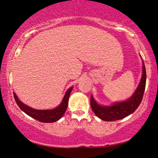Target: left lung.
<instances>
[{
    "label": "left lung",
    "mask_w": 158,
    "mask_h": 158,
    "mask_svg": "<svg viewBox=\"0 0 158 158\" xmlns=\"http://www.w3.org/2000/svg\"><path fill=\"white\" fill-rule=\"evenodd\" d=\"M146 85V69L143 62V73L139 85L135 93L127 101L118 102L111 106H101L96 103L91 95V108L99 118L106 122L120 120L133 113L139 105L144 95Z\"/></svg>",
    "instance_id": "8db88e82"
}]
</instances>
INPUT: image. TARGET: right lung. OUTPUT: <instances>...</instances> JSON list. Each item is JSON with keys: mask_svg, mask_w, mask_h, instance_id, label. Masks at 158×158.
I'll return each mask as SVG.
<instances>
[{"mask_svg": "<svg viewBox=\"0 0 158 158\" xmlns=\"http://www.w3.org/2000/svg\"><path fill=\"white\" fill-rule=\"evenodd\" d=\"M73 87L69 89L67 92H66L64 98H63V101H62L61 104L58 106L57 108L51 110H36L33 109L29 106H26L23 104V102L20 101L16 95V94L14 92V97L15 99L16 103L17 106L20 107V109L23 111H24L27 114L32 117L33 118L36 119V120L39 121L41 122H45V123H51V122H54L58 121L62 116L66 112V110L67 109L68 106V101H69V97Z\"/></svg>", "mask_w": 158, "mask_h": 158, "instance_id": "add662e5", "label": "right lung"}]
</instances>
